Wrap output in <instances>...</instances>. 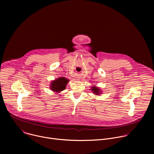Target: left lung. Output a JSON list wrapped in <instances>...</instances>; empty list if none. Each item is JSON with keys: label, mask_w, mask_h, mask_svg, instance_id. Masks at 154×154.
Listing matches in <instances>:
<instances>
[{"label": "left lung", "mask_w": 154, "mask_h": 154, "mask_svg": "<svg viewBox=\"0 0 154 154\" xmlns=\"http://www.w3.org/2000/svg\"><path fill=\"white\" fill-rule=\"evenodd\" d=\"M92 90V91H93V93H95L96 95L97 94H100V91H99V89L98 88H97V87H96V86H93V87H92V88H91Z\"/></svg>", "instance_id": "8db88e82"}]
</instances>
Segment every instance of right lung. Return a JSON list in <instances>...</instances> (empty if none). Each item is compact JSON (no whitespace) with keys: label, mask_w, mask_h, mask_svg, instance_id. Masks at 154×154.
I'll return each instance as SVG.
<instances>
[{"label":"right lung","mask_w":154,"mask_h":154,"mask_svg":"<svg viewBox=\"0 0 154 154\" xmlns=\"http://www.w3.org/2000/svg\"><path fill=\"white\" fill-rule=\"evenodd\" d=\"M69 80L65 77H60L51 83V89L55 92L59 93L66 88V86Z\"/></svg>","instance_id":"obj_1"}]
</instances>
